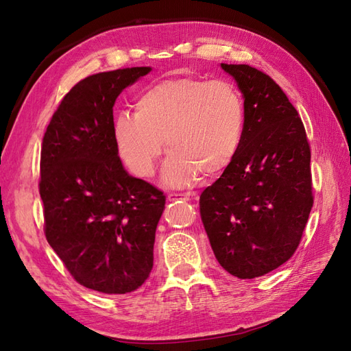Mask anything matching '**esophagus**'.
Instances as JSON below:
<instances>
[{
    "label": "esophagus",
    "instance_id": "esophagus-1",
    "mask_svg": "<svg viewBox=\"0 0 351 351\" xmlns=\"http://www.w3.org/2000/svg\"><path fill=\"white\" fill-rule=\"evenodd\" d=\"M193 193H169L167 196L168 202H174V200H189L190 197H193Z\"/></svg>",
    "mask_w": 351,
    "mask_h": 351
}]
</instances>
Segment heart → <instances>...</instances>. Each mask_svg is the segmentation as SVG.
I'll return each mask as SVG.
<instances>
[{
	"mask_svg": "<svg viewBox=\"0 0 351 351\" xmlns=\"http://www.w3.org/2000/svg\"><path fill=\"white\" fill-rule=\"evenodd\" d=\"M244 132L240 92L226 80L196 77L162 80L146 89L134 104V115L115 117V152L130 171L147 178L168 152L162 182L180 187L199 174L217 177L237 155Z\"/></svg>",
	"mask_w": 351,
	"mask_h": 351,
	"instance_id": "b5f03b06",
	"label": "heart"
}]
</instances>
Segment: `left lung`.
Wrapping results in <instances>:
<instances>
[{
  "label": "left lung",
  "instance_id": "8db88e82",
  "mask_svg": "<svg viewBox=\"0 0 351 351\" xmlns=\"http://www.w3.org/2000/svg\"><path fill=\"white\" fill-rule=\"evenodd\" d=\"M221 69L244 101L237 155L200 195V217L219 265L241 280L262 277L299 246L313 205L311 149L281 88L246 64Z\"/></svg>",
  "mask_w": 351,
  "mask_h": 351
}]
</instances>
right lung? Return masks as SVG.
<instances>
[{
  "label": "right lung",
  "instance_id": "right-lung-1",
  "mask_svg": "<svg viewBox=\"0 0 351 351\" xmlns=\"http://www.w3.org/2000/svg\"><path fill=\"white\" fill-rule=\"evenodd\" d=\"M151 70L120 69L80 80L42 142L47 240L74 280L105 294L134 291L154 267L165 196L125 171L112 141L115 99Z\"/></svg>",
  "mask_w": 351,
  "mask_h": 351
}]
</instances>
